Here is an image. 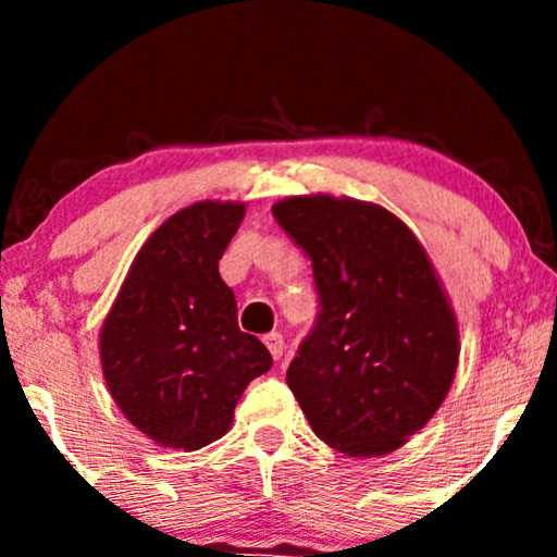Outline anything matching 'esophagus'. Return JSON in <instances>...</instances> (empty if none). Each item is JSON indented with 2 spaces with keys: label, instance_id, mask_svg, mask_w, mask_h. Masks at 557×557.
Returning <instances> with one entry per match:
<instances>
[{
  "label": "esophagus",
  "instance_id": "obj_1",
  "mask_svg": "<svg viewBox=\"0 0 557 557\" xmlns=\"http://www.w3.org/2000/svg\"><path fill=\"white\" fill-rule=\"evenodd\" d=\"M264 345H267V348H270V354H272L274 361L283 359L285 341H283V335H280V332H270V335H264Z\"/></svg>",
  "mask_w": 557,
  "mask_h": 557
}]
</instances>
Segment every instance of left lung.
<instances>
[{"label": "left lung", "instance_id": "1", "mask_svg": "<svg viewBox=\"0 0 557 557\" xmlns=\"http://www.w3.org/2000/svg\"><path fill=\"white\" fill-rule=\"evenodd\" d=\"M314 267L319 319L287 367L311 430L354 458L387 456L443 406L458 322L432 259L380 203L327 194L272 207Z\"/></svg>", "mask_w": 557, "mask_h": 557}]
</instances>
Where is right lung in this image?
Masks as SVG:
<instances>
[{
  "label": "right lung",
  "instance_id": "1",
  "mask_svg": "<svg viewBox=\"0 0 557 557\" xmlns=\"http://www.w3.org/2000/svg\"><path fill=\"white\" fill-rule=\"evenodd\" d=\"M246 203L196 201L164 220L133 259L99 332V359L125 419L162 447L198 450L233 424L253 376L270 372L240 332L220 259Z\"/></svg>",
  "mask_w": 557,
  "mask_h": 557
}]
</instances>
